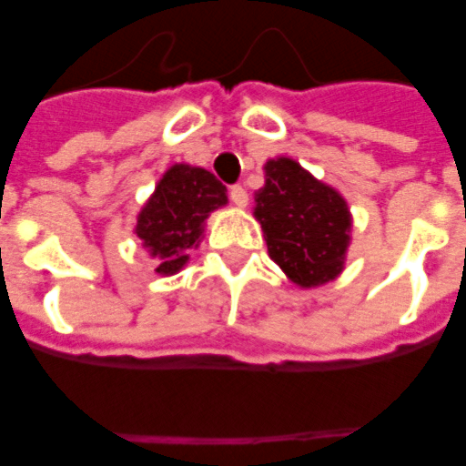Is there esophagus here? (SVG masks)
Returning <instances> with one entry per match:
<instances>
[{
	"label": "esophagus",
	"instance_id": "1",
	"mask_svg": "<svg viewBox=\"0 0 466 466\" xmlns=\"http://www.w3.org/2000/svg\"><path fill=\"white\" fill-rule=\"evenodd\" d=\"M229 200H232L237 208H247L248 205L247 188H244V186H232V188H229Z\"/></svg>",
	"mask_w": 466,
	"mask_h": 466
}]
</instances>
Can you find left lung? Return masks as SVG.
<instances>
[{
  "instance_id": "8db88e82",
  "label": "left lung",
  "mask_w": 466,
  "mask_h": 466,
  "mask_svg": "<svg viewBox=\"0 0 466 466\" xmlns=\"http://www.w3.org/2000/svg\"><path fill=\"white\" fill-rule=\"evenodd\" d=\"M266 183L254 193V218L268 256L302 290L336 280L346 268L353 215L346 198L290 157L263 164Z\"/></svg>"
}]
</instances>
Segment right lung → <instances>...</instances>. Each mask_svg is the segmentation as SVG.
<instances>
[{
    "mask_svg": "<svg viewBox=\"0 0 466 466\" xmlns=\"http://www.w3.org/2000/svg\"><path fill=\"white\" fill-rule=\"evenodd\" d=\"M227 205V188L203 167L174 164L161 174L155 193L142 205L135 237L152 258L159 276H174L198 248L210 212Z\"/></svg>",
    "mask_w": 466,
    "mask_h": 466,
    "instance_id": "obj_1",
    "label": "right lung"
}]
</instances>
